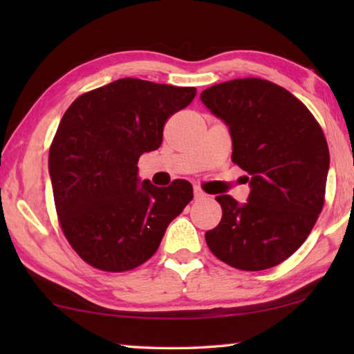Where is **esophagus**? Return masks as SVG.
Listing matches in <instances>:
<instances>
[{"mask_svg":"<svg viewBox=\"0 0 354 354\" xmlns=\"http://www.w3.org/2000/svg\"><path fill=\"white\" fill-rule=\"evenodd\" d=\"M194 195H195V200H201V198H205V196H206L205 192H203L200 187L194 189Z\"/></svg>","mask_w":354,"mask_h":354,"instance_id":"obj_1","label":"esophagus"}]
</instances>
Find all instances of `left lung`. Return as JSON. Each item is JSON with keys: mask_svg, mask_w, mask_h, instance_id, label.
Wrapping results in <instances>:
<instances>
[{"mask_svg": "<svg viewBox=\"0 0 354 354\" xmlns=\"http://www.w3.org/2000/svg\"><path fill=\"white\" fill-rule=\"evenodd\" d=\"M201 101L230 127L231 159L251 185L245 205L231 195L215 198L223 215L206 243L227 266L267 270L301 247L325 205V134L301 101L259 77L215 84Z\"/></svg>", "mask_w": 354, "mask_h": 354, "instance_id": "1", "label": "left lung"}]
</instances>
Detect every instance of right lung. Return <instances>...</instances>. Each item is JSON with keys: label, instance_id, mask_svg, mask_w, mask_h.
I'll use <instances>...</instances> for the list:
<instances>
[{"label": "right lung", "instance_id": "obj_1", "mask_svg": "<svg viewBox=\"0 0 354 354\" xmlns=\"http://www.w3.org/2000/svg\"><path fill=\"white\" fill-rule=\"evenodd\" d=\"M195 95V87L123 77L80 95L65 111L48 167L59 225L88 266L103 272L142 266L194 198L185 179L139 185L137 162L160 147L167 120Z\"/></svg>", "mask_w": 354, "mask_h": 354}]
</instances>
